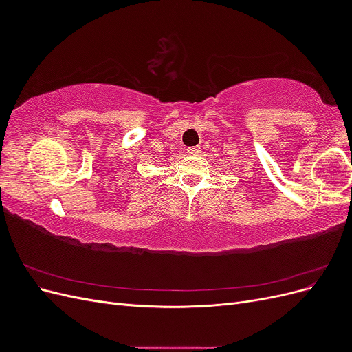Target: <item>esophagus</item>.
<instances>
[{
	"label": "esophagus",
	"mask_w": 352,
	"mask_h": 352,
	"mask_svg": "<svg viewBox=\"0 0 352 352\" xmlns=\"http://www.w3.org/2000/svg\"><path fill=\"white\" fill-rule=\"evenodd\" d=\"M201 153V148L199 146H192V148H188V154L189 155H198Z\"/></svg>",
	"instance_id": "34e87169"
}]
</instances>
